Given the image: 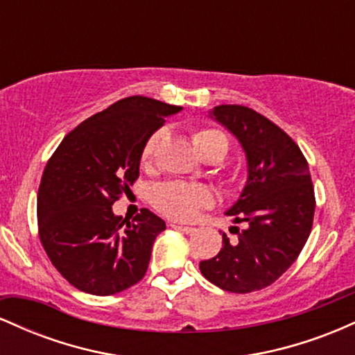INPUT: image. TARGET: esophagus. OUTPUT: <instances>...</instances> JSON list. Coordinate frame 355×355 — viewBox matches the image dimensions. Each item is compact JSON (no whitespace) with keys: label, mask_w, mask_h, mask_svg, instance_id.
<instances>
[{"label":"esophagus","mask_w":355,"mask_h":355,"mask_svg":"<svg viewBox=\"0 0 355 355\" xmlns=\"http://www.w3.org/2000/svg\"><path fill=\"white\" fill-rule=\"evenodd\" d=\"M170 227H172V229H175V230H178V232H183V234H193V232H195L193 227L178 225V223H170Z\"/></svg>","instance_id":"obj_1"}]
</instances>
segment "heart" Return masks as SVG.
I'll return each instance as SVG.
<instances>
[{"label": "heart", "instance_id": "1", "mask_svg": "<svg viewBox=\"0 0 355 355\" xmlns=\"http://www.w3.org/2000/svg\"><path fill=\"white\" fill-rule=\"evenodd\" d=\"M164 137V132L158 130L146 140L144 146V160L152 158L158 141ZM193 144L197 150L209 145H220L223 153L229 150V141L217 130L202 128L193 133ZM150 202L160 214L173 220H191L198 215V211L214 203V193L202 185H189L180 182H165L155 185L150 191Z\"/></svg>", "mask_w": 355, "mask_h": 355}]
</instances>
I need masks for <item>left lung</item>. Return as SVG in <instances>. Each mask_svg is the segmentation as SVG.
Wrapping results in <instances>:
<instances>
[{"mask_svg": "<svg viewBox=\"0 0 355 355\" xmlns=\"http://www.w3.org/2000/svg\"><path fill=\"white\" fill-rule=\"evenodd\" d=\"M210 116L239 140L247 158V182L239 200L225 211L245 223L200 272L217 287L235 294L274 284L299 257L312 230L315 197L300 148L282 128L255 110L218 105Z\"/></svg>", "mask_w": 355, "mask_h": 355, "instance_id": "8db88e82", "label": "left lung"}]
</instances>
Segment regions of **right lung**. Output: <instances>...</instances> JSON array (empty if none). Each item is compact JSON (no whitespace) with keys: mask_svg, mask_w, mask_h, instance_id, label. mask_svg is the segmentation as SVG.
<instances>
[{"mask_svg":"<svg viewBox=\"0 0 355 355\" xmlns=\"http://www.w3.org/2000/svg\"><path fill=\"white\" fill-rule=\"evenodd\" d=\"M180 110L128 96L71 130L48 160L38 189L40 240L78 291L113 295L144 279L165 222L148 209L130 222L112 205L140 175L146 140Z\"/></svg>","mask_w":355,"mask_h":355,"instance_id":"1","label":"right lung"}]
</instances>
